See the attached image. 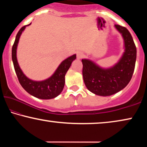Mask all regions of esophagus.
<instances>
[{
	"label": "esophagus",
	"mask_w": 147,
	"mask_h": 147,
	"mask_svg": "<svg viewBox=\"0 0 147 147\" xmlns=\"http://www.w3.org/2000/svg\"><path fill=\"white\" fill-rule=\"evenodd\" d=\"M84 57V53H82L81 51H79L77 53V58L78 59H80L82 58H83Z\"/></svg>",
	"instance_id": "obj_1"
}]
</instances>
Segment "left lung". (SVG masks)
I'll return each instance as SVG.
<instances>
[{"mask_svg":"<svg viewBox=\"0 0 147 147\" xmlns=\"http://www.w3.org/2000/svg\"><path fill=\"white\" fill-rule=\"evenodd\" d=\"M124 40V51L115 65L100 67L88 59L82 60L83 78L88 90L101 96H109L124 89L131 80L135 67L136 48L131 34L126 28L115 25Z\"/></svg>","mask_w":147,"mask_h":147,"instance_id":"obj_1","label":"left lung"}]
</instances>
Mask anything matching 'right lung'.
<instances>
[{"label": "right lung", "instance_id": "right-lung-1", "mask_svg": "<svg viewBox=\"0 0 147 147\" xmlns=\"http://www.w3.org/2000/svg\"><path fill=\"white\" fill-rule=\"evenodd\" d=\"M31 24V23L29 25L22 27L16 36L15 43L12 47V60L13 62L14 67L19 83L26 92L34 97L39 99H52L59 96L63 90L65 85V76L71 66L72 62L76 59V55L74 54L63 60L58 66L53 75L47 79L42 81H35L29 79L24 74L18 63L17 49L22 33L25 29L26 27Z\"/></svg>", "mask_w": 147, "mask_h": 147}]
</instances>
